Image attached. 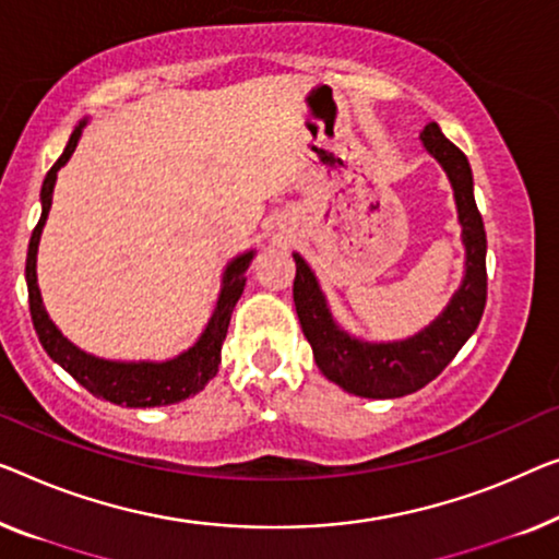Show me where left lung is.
<instances>
[{
	"label": "left lung",
	"mask_w": 559,
	"mask_h": 559,
	"mask_svg": "<svg viewBox=\"0 0 559 559\" xmlns=\"http://www.w3.org/2000/svg\"><path fill=\"white\" fill-rule=\"evenodd\" d=\"M420 141L454 186L461 241L466 247L464 282L431 325L395 343H362L350 337L330 314L310 266L302 257L293 254L297 264L295 310L307 343L312 345L314 362L328 380L362 399H401L431 383L472 337L487 305V231L474 201L472 166L436 123L420 131Z\"/></svg>",
	"instance_id": "1"
}]
</instances>
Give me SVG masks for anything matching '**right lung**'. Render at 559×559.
Listing matches in <instances>:
<instances>
[{"label":"right lung","instance_id":"right-lung-1","mask_svg":"<svg viewBox=\"0 0 559 559\" xmlns=\"http://www.w3.org/2000/svg\"><path fill=\"white\" fill-rule=\"evenodd\" d=\"M83 126L85 120L75 128V131H72L62 156L55 160V166L47 171L43 181V193H39V199H43V216H39L35 231H32L29 237L27 266H24L32 325H35L39 343H43L47 355H50L55 362H60V366L68 370L80 385L87 388L93 395H98V399H105L128 408L171 406V403L186 401L189 395H197L199 391H204V385L216 376V370H219L222 343L226 337V330H229L234 305H237V299L241 297V293H245V285H247L245 272L249 262H252L254 252L239 254L237 260L226 264L224 277H222V293H219V299H216L212 320H209L206 330L197 340V345L189 347V350L181 355H176L174 360H166V362L103 360L72 345L70 340L55 328L50 314L45 312L43 297H39L37 247H39V234H43V226L52 206V191H55V181H58V171L68 164L72 151H75L80 133H83Z\"/></svg>","mask_w":559,"mask_h":559}]
</instances>
